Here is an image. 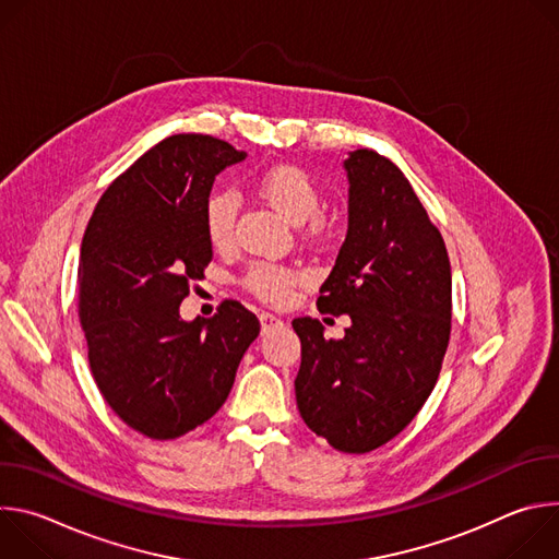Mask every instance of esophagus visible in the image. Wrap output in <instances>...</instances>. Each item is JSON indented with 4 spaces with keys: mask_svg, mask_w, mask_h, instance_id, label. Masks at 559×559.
<instances>
[{
    "mask_svg": "<svg viewBox=\"0 0 559 559\" xmlns=\"http://www.w3.org/2000/svg\"><path fill=\"white\" fill-rule=\"evenodd\" d=\"M285 323L281 321V318H276L274 313H267V311H263L261 313V332L263 334H270V332H274V330H281Z\"/></svg>",
    "mask_w": 559,
    "mask_h": 559,
    "instance_id": "esophagus-1",
    "label": "esophagus"
}]
</instances>
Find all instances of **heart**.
<instances>
[{"label":"heart","mask_w":559,"mask_h":559,"mask_svg":"<svg viewBox=\"0 0 559 559\" xmlns=\"http://www.w3.org/2000/svg\"><path fill=\"white\" fill-rule=\"evenodd\" d=\"M257 194L270 203L281 216L294 225H302L318 214L323 203L321 188L316 179L298 166H272L254 179ZM238 214V201L229 192H214L205 203V234L207 241L223 250L234 238V223ZM311 229H321V221L314 218ZM300 276L292 270L270 263H257L246 274V287L265 302L285 305L294 296Z\"/></svg>","instance_id":"1"}]
</instances>
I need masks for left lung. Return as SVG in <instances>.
Returning a JSON list of instances; mask_svg holds the SVG:
<instances>
[{
  "mask_svg": "<svg viewBox=\"0 0 559 559\" xmlns=\"http://www.w3.org/2000/svg\"><path fill=\"white\" fill-rule=\"evenodd\" d=\"M349 225L321 285V313H349L341 341L316 318H294V380L305 425L345 453H367L401 433L440 376L451 334V265L442 234L386 156L345 158Z\"/></svg>",
  "mask_w": 559,
  "mask_h": 559,
  "instance_id": "left-lung-1",
  "label": "left lung"
}]
</instances>
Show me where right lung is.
Returning <instances> with one entry per match:
<instances>
[{"label": "right lung", "mask_w": 559, "mask_h": 559, "mask_svg": "<svg viewBox=\"0 0 559 559\" xmlns=\"http://www.w3.org/2000/svg\"><path fill=\"white\" fill-rule=\"evenodd\" d=\"M246 156L210 134L168 136L110 183L84 234L76 283L91 371L112 412L152 440L210 420L261 332L238 300L190 323L179 313L212 261V183Z\"/></svg>", "instance_id": "1"}]
</instances>
